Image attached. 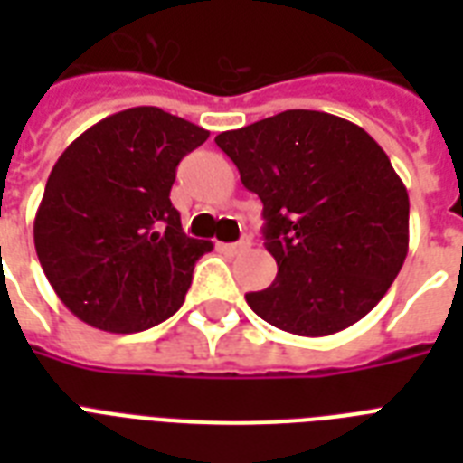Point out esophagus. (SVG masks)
I'll list each match as a JSON object with an SVG mask.
<instances>
[{"label": "esophagus", "instance_id": "1", "mask_svg": "<svg viewBox=\"0 0 463 463\" xmlns=\"http://www.w3.org/2000/svg\"><path fill=\"white\" fill-rule=\"evenodd\" d=\"M218 250H223L225 254H240L247 250V242H218Z\"/></svg>", "mask_w": 463, "mask_h": 463}]
</instances>
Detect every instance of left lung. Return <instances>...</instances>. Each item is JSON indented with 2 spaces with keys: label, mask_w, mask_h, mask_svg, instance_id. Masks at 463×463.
<instances>
[{
  "label": "left lung",
  "mask_w": 463,
  "mask_h": 463,
  "mask_svg": "<svg viewBox=\"0 0 463 463\" xmlns=\"http://www.w3.org/2000/svg\"><path fill=\"white\" fill-rule=\"evenodd\" d=\"M216 144L264 203V245L279 267L247 305L298 336L363 319L409 254V192L380 144L317 110L279 112Z\"/></svg>",
  "instance_id": "left-lung-1"
}]
</instances>
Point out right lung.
<instances>
[{
    "instance_id": "add662e5",
    "label": "right lung",
    "mask_w": 463,
    "mask_h": 463,
    "mask_svg": "<svg viewBox=\"0 0 463 463\" xmlns=\"http://www.w3.org/2000/svg\"><path fill=\"white\" fill-rule=\"evenodd\" d=\"M206 139L160 108H129L54 163L33 240L47 281L81 322L134 334L182 307L196 260L213 245L182 232L170 189L180 160Z\"/></svg>"
}]
</instances>
